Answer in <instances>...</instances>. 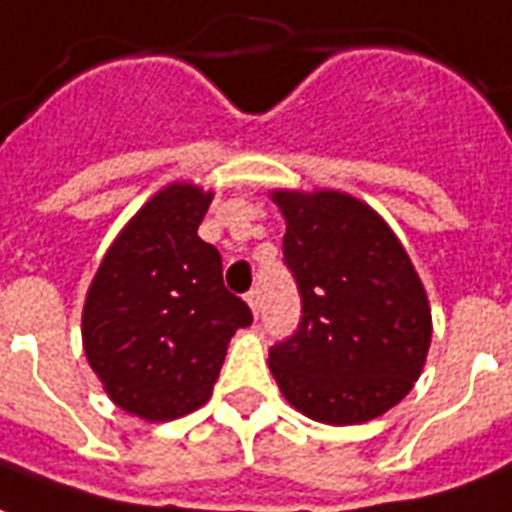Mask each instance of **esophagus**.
I'll list each match as a JSON object with an SVG mask.
<instances>
[{
  "label": "esophagus",
  "mask_w": 512,
  "mask_h": 512,
  "mask_svg": "<svg viewBox=\"0 0 512 512\" xmlns=\"http://www.w3.org/2000/svg\"><path fill=\"white\" fill-rule=\"evenodd\" d=\"M245 300H248V305H251L253 316H259V289H251V292L245 294Z\"/></svg>",
  "instance_id": "obj_1"
}]
</instances>
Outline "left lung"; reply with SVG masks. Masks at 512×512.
Wrapping results in <instances>:
<instances>
[{
	"mask_svg": "<svg viewBox=\"0 0 512 512\" xmlns=\"http://www.w3.org/2000/svg\"><path fill=\"white\" fill-rule=\"evenodd\" d=\"M272 201L302 300L294 335L270 346L272 376L316 423H368L420 379L431 346L423 283L393 229L354 196L275 190Z\"/></svg>",
	"mask_w": 512,
	"mask_h": 512,
	"instance_id": "left-lung-1",
	"label": "left lung"
}]
</instances>
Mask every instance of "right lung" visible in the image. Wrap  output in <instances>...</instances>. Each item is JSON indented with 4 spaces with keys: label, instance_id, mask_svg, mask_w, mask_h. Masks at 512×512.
Wrapping results in <instances>:
<instances>
[{
    "label": "right lung",
    "instance_id": "obj_1",
    "mask_svg": "<svg viewBox=\"0 0 512 512\" xmlns=\"http://www.w3.org/2000/svg\"><path fill=\"white\" fill-rule=\"evenodd\" d=\"M212 193L174 182L119 231L84 302L81 335L108 398L149 423L210 401L231 335L251 308L223 286L215 245L199 237Z\"/></svg>",
    "mask_w": 512,
    "mask_h": 512
}]
</instances>
